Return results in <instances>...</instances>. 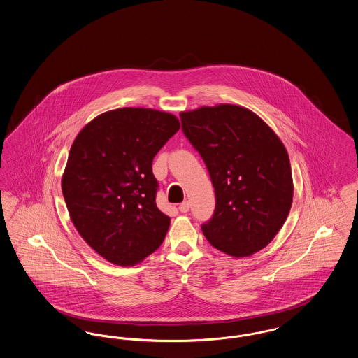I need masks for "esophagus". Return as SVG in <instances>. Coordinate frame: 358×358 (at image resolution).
<instances>
[{"mask_svg":"<svg viewBox=\"0 0 358 358\" xmlns=\"http://www.w3.org/2000/svg\"><path fill=\"white\" fill-rule=\"evenodd\" d=\"M189 209H190V205H189V202H187V201L181 202V203H180V206H178V210H180L181 213H187V212H189Z\"/></svg>","mask_w":358,"mask_h":358,"instance_id":"34e87169","label":"esophagus"}]
</instances>
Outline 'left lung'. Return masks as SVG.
Wrapping results in <instances>:
<instances>
[{
    "label": "left lung",
    "mask_w": 358,
    "mask_h": 358,
    "mask_svg": "<svg viewBox=\"0 0 358 358\" xmlns=\"http://www.w3.org/2000/svg\"><path fill=\"white\" fill-rule=\"evenodd\" d=\"M180 118L215 187V213L201 225L203 236L234 257L261 250L282 228L293 200L284 143L257 115L236 105L203 106Z\"/></svg>",
    "instance_id": "8db88e82"
}]
</instances>
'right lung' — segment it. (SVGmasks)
I'll return each instance as SVG.
<instances>
[{
	"mask_svg": "<svg viewBox=\"0 0 358 358\" xmlns=\"http://www.w3.org/2000/svg\"><path fill=\"white\" fill-rule=\"evenodd\" d=\"M178 129L169 113L122 108L96 117L73 143L62 194L76 229L112 264L143 261L166 236L152 162Z\"/></svg>",
	"mask_w": 358,
	"mask_h": 358,
	"instance_id": "obj_1",
	"label": "right lung"
}]
</instances>
